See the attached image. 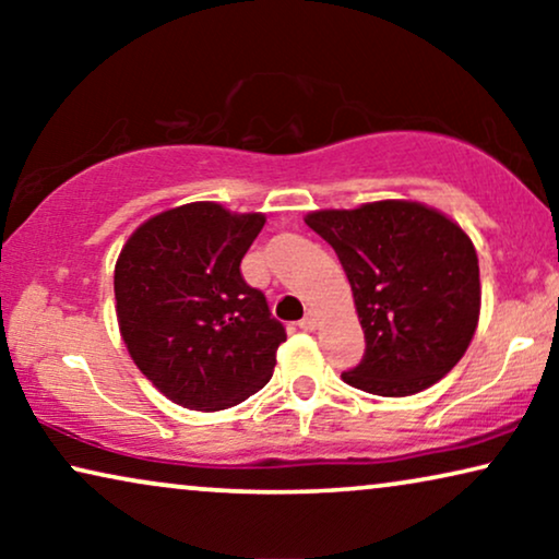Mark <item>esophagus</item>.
<instances>
[{
  "label": "esophagus",
  "instance_id": "1",
  "mask_svg": "<svg viewBox=\"0 0 559 559\" xmlns=\"http://www.w3.org/2000/svg\"><path fill=\"white\" fill-rule=\"evenodd\" d=\"M300 328H302V331H316V328H318V316H316V312L310 310L308 316L300 320Z\"/></svg>",
  "mask_w": 559,
  "mask_h": 559
}]
</instances>
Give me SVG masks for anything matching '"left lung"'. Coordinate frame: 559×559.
Segmentation results:
<instances>
[{"instance_id": "8db88e82", "label": "left lung", "mask_w": 559, "mask_h": 559, "mask_svg": "<svg viewBox=\"0 0 559 559\" xmlns=\"http://www.w3.org/2000/svg\"><path fill=\"white\" fill-rule=\"evenodd\" d=\"M338 254L366 350L341 379L361 392L409 396L440 381L471 346L480 312L476 247L445 213L377 201L305 216Z\"/></svg>"}]
</instances>
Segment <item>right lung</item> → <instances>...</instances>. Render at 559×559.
Listing matches in <instances>:
<instances>
[{
	"mask_svg": "<svg viewBox=\"0 0 559 559\" xmlns=\"http://www.w3.org/2000/svg\"><path fill=\"white\" fill-rule=\"evenodd\" d=\"M264 213L211 201L163 211L129 236L114 266L129 356L180 407L216 412L272 379L285 325L241 277Z\"/></svg>",
	"mask_w": 559,
	"mask_h": 559,
	"instance_id": "right-lung-1",
	"label": "right lung"
}]
</instances>
